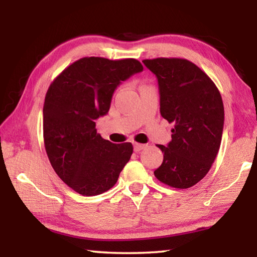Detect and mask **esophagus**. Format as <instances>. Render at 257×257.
I'll use <instances>...</instances> for the list:
<instances>
[{"label": "esophagus", "instance_id": "esophagus-1", "mask_svg": "<svg viewBox=\"0 0 257 257\" xmlns=\"http://www.w3.org/2000/svg\"><path fill=\"white\" fill-rule=\"evenodd\" d=\"M146 147H147L146 144H139V143H135V144H134L135 152H141L142 150L146 149Z\"/></svg>", "mask_w": 257, "mask_h": 257}]
</instances>
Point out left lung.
Wrapping results in <instances>:
<instances>
[{
    "label": "left lung",
    "instance_id": "left-lung-1",
    "mask_svg": "<svg viewBox=\"0 0 257 257\" xmlns=\"http://www.w3.org/2000/svg\"><path fill=\"white\" fill-rule=\"evenodd\" d=\"M143 63L158 78L161 115L175 123L171 142L158 145L164 154L154 175L170 187L189 188L206 176L219 152L222 98L211 78L188 60L158 58Z\"/></svg>",
    "mask_w": 257,
    "mask_h": 257
}]
</instances>
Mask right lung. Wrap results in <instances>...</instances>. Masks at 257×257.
Listing matches in <instances>:
<instances>
[{
  "instance_id": "right-lung-1",
  "label": "right lung",
  "mask_w": 257,
  "mask_h": 257,
  "mask_svg": "<svg viewBox=\"0 0 257 257\" xmlns=\"http://www.w3.org/2000/svg\"><path fill=\"white\" fill-rule=\"evenodd\" d=\"M143 71L135 59L82 58L60 73L47 89L43 134L47 156L61 180L78 194L95 196L118 181L133 154L132 143L113 144L97 134L121 81Z\"/></svg>"
}]
</instances>
